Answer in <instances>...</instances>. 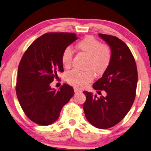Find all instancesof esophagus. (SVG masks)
<instances>
[{
  "label": "esophagus",
  "mask_w": 151,
  "mask_h": 151,
  "mask_svg": "<svg viewBox=\"0 0 151 151\" xmlns=\"http://www.w3.org/2000/svg\"><path fill=\"white\" fill-rule=\"evenodd\" d=\"M82 91L79 90V89L76 88H74V92H75V93H81Z\"/></svg>",
  "instance_id": "1"
}]
</instances>
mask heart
Segmentation results:
<instances>
[{
  "label": "heart",
  "instance_id": "heart-1",
  "mask_svg": "<svg viewBox=\"0 0 151 151\" xmlns=\"http://www.w3.org/2000/svg\"><path fill=\"white\" fill-rule=\"evenodd\" d=\"M77 48L89 56L87 63V71L73 70L67 76L68 82L78 88L86 87L94 78V74L100 75L105 72L110 66L112 60V51L106 45H103L92 36H88L81 39L76 45ZM73 51L70 47H66L61 53V63L65 68L71 65ZM93 70L92 71L91 70Z\"/></svg>",
  "mask_w": 151,
  "mask_h": 151
}]
</instances>
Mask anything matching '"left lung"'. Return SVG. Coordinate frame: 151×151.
Wrapping results in <instances>:
<instances>
[{
	"instance_id": "1",
	"label": "left lung",
	"mask_w": 151,
	"mask_h": 151,
	"mask_svg": "<svg viewBox=\"0 0 151 151\" xmlns=\"http://www.w3.org/2000/svg\"><path fill=\"white\" fill-rule=\"evenodd\" d=\"M112 51L110 66L102 77L93 84L96 90H104L105 97L97 98L83 91L86 100L83 104L86 119L100 129L114 127L129 112L136 96L138 72L134 57L128 47L116 37L99 34Z\"/></svg>"
}]
</instances>
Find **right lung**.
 <instances>
[{"label":"right lung","mask_w":151,"mask_h":151,"mask_svg":"<svg viewBox=\"0 0 151 151\" xmlns=\"http://www.w3.org/2000/svg\"><path fill=\"white\" fill-rule=\"evenodd\" d=\"M76 34L49 33L35 40L20 61L16 93L22 109L36 124L47 126L58 119L61 110L74 95L73 88L64 83L59 90L50 83L63 71L62 51L77 40Z\"/></svg>","instance_id":"1"}]
</instances>
